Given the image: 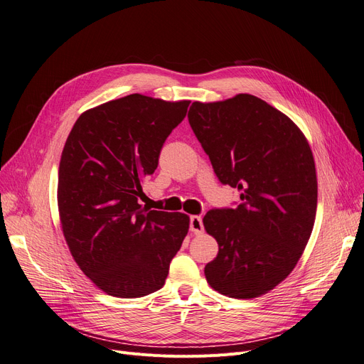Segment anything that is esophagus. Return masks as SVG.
Listing matches in <instances>:
<instances>
[{"label": "esophagus", "instance_id": "obj_1", "mask_svg": "<svg viewBox=\"0 0 364 364\" xmlns=\"http://www.w3.org/2000/svg\"><path fill=\"white\" fill-rule=\"evenodd\" d=\"M190 230L195 235H200L203 232V223L199 215H192L190 217Z\"/></svg>", "mask_w": 364, "mask_h": 364}]
</instances>
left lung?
Returning <instances> with one entry per match:
<instances>
[{
	"label": "left lung",
	"mask_w": 364,
	"mask_h": 364,
	"mask_svg": "<svg viewBox=\"0 0 364 364\" xmlns=\"http://www.w3.org/2000/svg\"><path fill=\"white\" fill-rule=\"evenodd\" d=\"M188 122L218 180L236 187L242 200L203 217L218 243L206 282L230 298L261 296L292 273L313 232L317 176L310 144L292 119L251 94L193 102Z\"/></svg>",
	"instance_id": "left-lung-1"
}]
</instances>
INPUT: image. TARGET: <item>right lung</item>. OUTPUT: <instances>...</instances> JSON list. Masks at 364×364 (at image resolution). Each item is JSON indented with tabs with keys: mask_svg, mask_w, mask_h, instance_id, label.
Wrapping results in <instances>:
<instances>
[{
	"mask_svg": "<svg viewBox=\"0 0 364 364\" xmlns=\"http://www.w3.org/2000/svg\"><path fill=\"white\" fill-rule=\"evenodd\" d=\"M188 105L129 94L85 110L68 136L57 186L62 230L75 262L107 295L161 289L188 232V215L139 203Z\"/></svg>",
	"mask_w": 364,
	"mask_h": 364,
	"instance_id": "right-lung-1",
	"label": "right lung"
}]
</instances>
